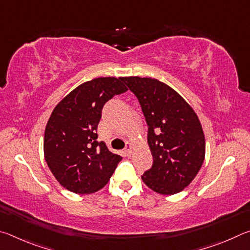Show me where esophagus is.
<instances>
[{
  "label": "esophagus",
  "mask_w": 250,
  "mask_h": 250,
  "mask_svg": "<svg viewBox=\"0 0 250 250\" xmlns=\"http://www.w3.org/2000/svg\"><path fill=\"white\" fill-rule=\"evenodd\" d=\"M131 151H132V146H131L130 142H126L125 143V152L126 155H129L131 153Z\"/></svg>",
  "instance_id": "obj_1"
}]
</instances>
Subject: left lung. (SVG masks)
Masks as SVG:
<instances>
[{
	"instance_id": "obj_1",
	"label": "left lung",
	"mask_w": 250,
	"mask_h": 250,
	"mask_svg": "<svg viewBox=\"0 0 250 250\" xmlns=\"http://www.w3.org/2000/svg\"><path fill=\"white\" fill-rule=\"evenodd\" d=\"M146 117L153 164L142 180L159 194L172 195L188 186L205 158V138L196 113L167 84L153 78L125 77Z\"/></svg>"
}]
</instances>
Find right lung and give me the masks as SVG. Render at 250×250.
<instances>
[{
    "instance_id": "1",
    "label": "right lung",
    "mask_w": 250,
    "mask_h": 250,
    "mask_svg": "<svg viewBox=\"0 0 250 250\" xmlns=\"http://www.w3.org/2000/svg\"><path fill=\"white\" fill-rule=\"evenodd\" d=\"M126 90L122 78H96L80 84L53 110L45 129V160L68 191H99L121 161L104 141H97V129L105 103Z\"/></svg>"
}]
</instances>
